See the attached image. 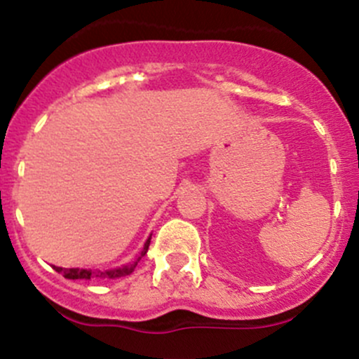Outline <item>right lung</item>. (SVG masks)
<instances>
[{
    "instance_id": "1",
    "label": "right lung",
    "mask_w": 359,
    "mask_h": 359,
    "mask_svg": "<svg viewBox=\"0 0 359 359\" xmlns=\"http://www.w3.org/2000/svg\"><path fill=\"white\" fill-rule=\"evenodd\" d=\"M149 243H151V237L146 241L141 256H144L146 252H148ZM135 265H137V262H135L134 265H127V266H122V269H113V270H107V271H93V270H86V269H62V266H53V269L58 271V273H62L65 278H70V280H79V278H81V280H90V278L126 277V275H130L132 271H134Z\"/></svg>"
}]
</instances>
